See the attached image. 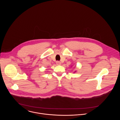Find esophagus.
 Returning a JSON list of instances; mask_svg holds the SVG:
<instances>
[{"label":"esophagus","instance_id":"1","mask_svg":"<svg viewBox=\"0 0 120 120\" xmlns=\"http://www.w3.org/2000/svg\"><path fill=\"white\" fill-rule=\"evenodd\" d=\"M56 63L57 65H60V64H61V63L60 61H56Z\"/></svg>","mask_w":120,"mask_h":120}]
</instances>
